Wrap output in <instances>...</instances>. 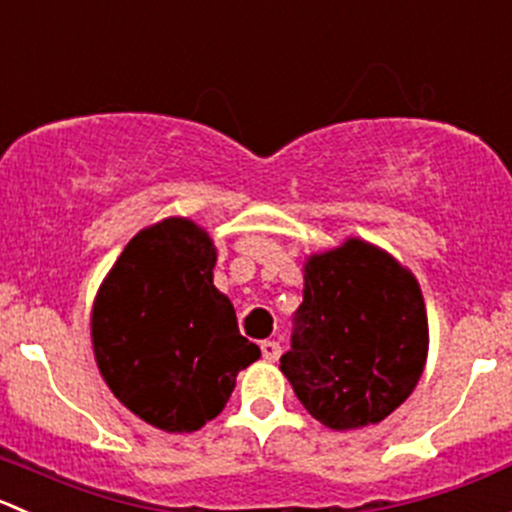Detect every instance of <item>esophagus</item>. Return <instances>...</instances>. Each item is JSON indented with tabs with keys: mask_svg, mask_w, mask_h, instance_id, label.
Masks as SVG:
<instances>
[{
	"mask_svg": "<svg viewBox=\"0 0 512 512\" xmlns=\"http://www.w3.org/2000/svg\"><path fill=\"white\" fill-rule=\"evenodd\" d=\"M260 350H262V357H265L267 362H275L277 357H280L282 347H280V342L265 340V342H262V345H260Z\"/></svg>",
	"mask_w": 512,
	"mask_h": 512,
	"instance_id": "34e87169",
	"label": "esophagus"
}]
</instances>
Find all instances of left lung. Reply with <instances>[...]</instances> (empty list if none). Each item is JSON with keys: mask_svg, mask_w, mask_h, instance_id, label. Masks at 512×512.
<instances>
[{"mask_svg": "<svg viewBox=\"0 0 512 512\" xmlns=\"http://www.w3.org/2000/svg\"><path fill=\"white\" fill-rule=\"evenodd\" d=\"M292 347L280 357L307 413L330 430L377 425L400 408L428 360V312L413 272L347 237L305 257Z\"/></svg>", "mask_w": 512, "mask_h": 512, "instance_id": "left-lung-1", "label": "left lung"}]
</instances>
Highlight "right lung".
Here are the masks:
<instances>
[{"instance_id": "obj_1", "label": "right lung", "mask_w": 512, "mask_h": 512, "mask_svg": "<svg viewBox=\"0 0 512 512\" xmlns=\"http://www.w3.org/2000/svg\"><path fill=\"white\" fill-rule=\"evenodd\" d=\"M217 247L187 217L137 232L94 295V362L114 398L165 433H195L225 410L237 372L260 357L212 282Z\"/></svg>"}]
</instances>
